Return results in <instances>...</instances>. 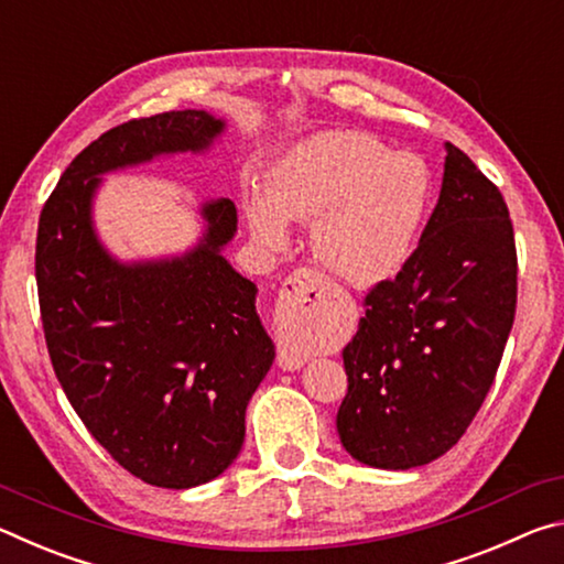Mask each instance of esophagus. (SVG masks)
<instances>
[{"label":"esophagus","instance_id":"esophagus-1","mask_svg":"<svg viewBox=\"0 0 564 564\" xmlns=\"http://www.w3.org/2000/svg\"><path fill=\"white\" fill-rule=\"evenodd\" d=\"M321 275L311 269H299L283 283L279 295V323L283 343L279 346V366L299 370L311 358V330L318 323Z\"/></svg>","mask_w":564,"mask_h":564}]
</instances>
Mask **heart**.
<instances>
[{"label": "heart", "mask_w": 564, "mask_h": 564, "mask_svg": "<svg viewBox=\"0 0 564 564\" xmlns=\"http://www.w3.org/2000/svg\"><path fill=\"white\" fill-rule=\"evenodd\" d=\"M431 176L423 161L362 131H323L275 161L265 196L246 204L248 228L269 251L289 243V221L313 226L318 259L352 283L403 269L425 221Z\"/></svg>", "instance_id": "obj_1"}]
</instances>
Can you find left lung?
Masks as SVG:
<instances>
[{"label":"left lung","instance_id":"obj_1","mask_svg":"<svg viewBox=\"0 0 564 564\" xmlns=\"http://www.w3.org/2000/svg\"><path fill=\"white\" fill-rule=\"evenodd\" d=\"M441 198L393 281L366 295L343 348L338 435L358 463L410 470L460 441L498 373L518 305L508 204L445 141Z\"/></svg>","mask_w":564,"mask_h":564}]
</instances>
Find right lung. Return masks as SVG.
I'll return each instance as SVG.
<instances>
[{"label": "right lung", "mask_w": 564, "mask_h": 564, "mask_svg": "<svg viewBox=\"0 0 564 564\" xmlns=\"http://www.w3.org/2000/svg\"><path fill=\"white\" fill-rule=\"evenodd\" d=\"M208 111H166L101 133L46 198L36 289L46 348L66 398L123 470L186 490L241 453L246 405L275 358L256 313V283L224 246L236 206H202L204 236L171 259L121 263L94 231L101 174L166 154H202L221 137Z\"/></svg>", "instance_id": "obj_1"}]
</instances>
